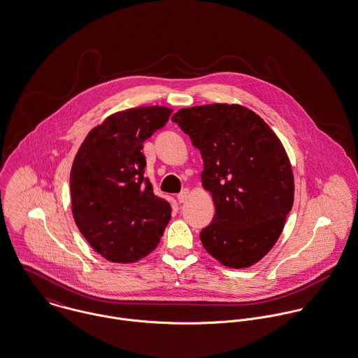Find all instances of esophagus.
I'll return each mask as SVG.
<instances>
[{
	"mask_svg": "<svg viewBox=\"0 0 358 358\" xmlns=\"http://www.w3.org/2000/svg\"><path fill=\"white\" fill-rule=\"evenodd\" d=\"M189 195H191V192H189V189L188 188H185V189H182L180 194H178V201L180 203H185L188 199H189Z\"/></svg>",
	"mask_w": 358,
	"mask_h": 358,
	"instance_id": "obj_1",
	"label": "esophagus"
}]
</instances>
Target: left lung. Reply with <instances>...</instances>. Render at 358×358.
Returning a JSON list of instances; mask_svg holds the SVG:
<instances>
[{"mask_svg": "<svg viewBox=\"0 0 358 358\" xmlns=\"http://www.w3.org/2000/svg\"><path fill=\"white\" fill-rule=\"evenodd\" d=\"M204 163L203 187L215 206L200 240L228 268H248L278 241L294 203V176L273 130L238 104L182 108L171 118Z\"/></svg>", "mask_w": 358, "mask_h": 358, "instance_id": "obj_1", "label": "left lung"}]
</instances>
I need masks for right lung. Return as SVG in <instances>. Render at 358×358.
Here are the masks:
<instances>
[{"label":"right lung","instance_id":"add662e5","mask_svg":"<svg viewBox=\"0 0 358 358\" xmlns=\"http://www.w3.org/2000/svg\"><path fill=\"white\" fill-rule=\"evenodd\" d=\"M173 110L138 107L96 126L76 155L70 174L76 224L106 259L136 262L157 248L171 206L154 194L143 143L162 129Z\"/></svg>","mask_w":358,"mask_h":358}]
</instances>
